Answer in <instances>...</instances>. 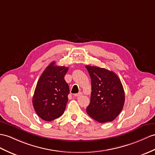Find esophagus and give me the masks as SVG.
Returning a JSON list of instances; mask_svg holds the SVG:
<instances>
[{"mask_svg":"<svg viewBox=\"0 0 155 155\" xmlns=\"http://www.w3.org/2000/svg\"><path fill=\"white\" fill-rule=\"evenodd\" d=\"M82 95V93L81 92H79L78 93H76V94H74V96L75 97H80Z\"/></svg>","mask_w":155,"mask_h":155,"instance_id":"34e87169","label":"esophagus"}]
</instances>
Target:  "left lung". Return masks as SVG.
Segmentation results:
<instances>
[{"label":"left lung","mask_w":155,"mask_h":155,"mask_svg":"<svg viewBox=\"0 0 155 155\" xmlns=\"http://www.w3.org/2000/svg\"><path fill=\"white\" fill-rule=\"evenodd\" d=\"M91 80V101L86 112L100 123L112 122L122 111L125 93L122 82L114 71L86 66Z\"/></svg>","instance_id":"8db88e82"}]
</instances>
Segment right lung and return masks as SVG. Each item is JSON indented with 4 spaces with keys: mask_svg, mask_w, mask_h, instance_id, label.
Here are the masks:
<instances>
[{
    "mask_svg": "<svg viewBox=\"0 0 155 155\" xmlns=\"http://www.w3.org/2000/svg\"><path fill=\"white\" fill-rule=\"evenodd\" d=\"M68 68L52 62L40 76L33 97L34 109L40 118L50 122L59 118L65 110L69 86L64 80Z\"/></svg>",
    "mask_w": 155,
    "mask_h": 155,
    "instance_id": "add662e5",
    "label": "right lung"
}]
</instances>
